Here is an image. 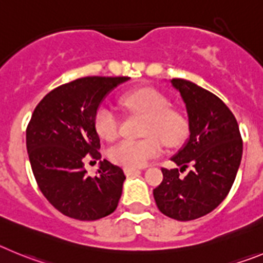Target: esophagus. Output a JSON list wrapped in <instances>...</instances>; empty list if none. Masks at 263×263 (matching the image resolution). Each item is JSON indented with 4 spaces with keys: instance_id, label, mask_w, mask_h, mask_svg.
Segmentation results:
<instances>
[{
    "instance_id": "obj_1",
    "label": "esophagus",
    "mask_w": 263,
    "mask_h": 263,
    "mask_svg": "<svg viewBox=\"0 0 263 263\" xmlns=\"http://www.w3.org/2000/svg\"><path fill=\"white\" fill-rule=\"evenodd\" d=\"M140 172L139 169H135V167H124V173H126V176H134V174H137V173Z\"/></svg>"
}]
</instances>
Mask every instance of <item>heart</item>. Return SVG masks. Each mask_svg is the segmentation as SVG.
Segmentation results:
<instances>
[{
  "label": "heart",
  "instance_id": "1",
  "mask_svg": "<svg viewBox=\"0 0 263 263\" xmlns=\"http://www.w3.org/2000/svg\"><path fill=\"white\" fill-rule=\"evenodd\" d=\"M120 105L135 114L145 117L141 140L120 141L108 151L112 162L124 167H141L162 151V143L169 148L186 140L189 122L181 111L169 107V99L152 87H140L120 97ZM94 127L99 136L107 141L119 137L120 123L107 107H101L94 117Z\"/></svg>",
  "mask_w": 263,
  "mask_h": 263
}]
</instances>
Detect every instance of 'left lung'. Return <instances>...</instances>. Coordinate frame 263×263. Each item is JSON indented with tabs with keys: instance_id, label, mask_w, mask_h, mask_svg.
<instances>
[{
	"instance_id": "1",
	"label": "left lung",
	"mask_w": 263,
	"mask_h": 263,
	"mask_svg": "<svg viewBox=\"0 0 263 263\" xmlns=\"http://www.w3.org/2000/svg\"><path fill=\"white\" fill-rule=\"evenodd\" d=\"M189 117L190 136L173 156L182 170L162 167L164 179L153 190L158 210L179 221H189L214 211L226 199L235 182L242 156L237 120L226 103L194 82L173 79Z\"/></svg>"
}]
</instances>
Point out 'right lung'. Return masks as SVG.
<instances>
[{
    "label": "right lung",
    "instance_id": "right-lung-1",
    "mask_svg": "<svg viewBox=\"0 0 263 263\" xmlns=\"http://www.w3.org/2000/svg\"><path fill=\"white\" fill-rule=\"evenodd\" d=\"M128 77H82L49 91L31 115L26 145L40 191L72 219L90 221L112 214L126 176L122 167L101 161L98 174L87 176L86 157L101 158L94 117L99 103Z\"/></svg>",
    "mask_w": 263,
    "mask_h": 263
}]
</instances>
